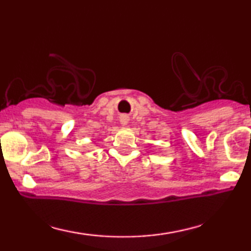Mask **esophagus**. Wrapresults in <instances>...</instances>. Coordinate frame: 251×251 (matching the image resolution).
I'll return each instance as SVG.
<instances>
[{
  "label": "esophagus",
  "instance_id": "esophagus-1",
  "mask_svg": "<svg viewBox=\"0 0 251 251\" xmlns=\"http://www.w3.org/2000/svg\"><path fill=\"white\" fill-rule=\"evenodd\" d=\"M120 123H121V126H126V125L129 123V118L126 115H121V118H120Z\"/></svg>",
  "mask_w": 251,
  "mask_h": 251
}]
</instances>
